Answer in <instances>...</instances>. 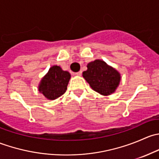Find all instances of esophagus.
<instances>
[{"label": "esophagus", "instance_id": "34e87169", "mask_svg": "<svg viewBox=\"0 0 159 159\" xmlns=\"http://www.w3.org/2000/svg\"><path fill=\"white\" fill-rule=\"evenodd\" d=\"M81 74H82V71H81V70H79V71H78V72H77V73H75V75H78V76H81Z\"/></svg>", "mask_w": 159, "mask_h": 159}]
</instances>
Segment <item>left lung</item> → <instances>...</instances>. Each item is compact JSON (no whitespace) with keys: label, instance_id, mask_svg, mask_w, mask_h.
<instances>
[{"label":"left lung","instance_id":"obj_1","mask_svg":"<svg viewBox=\"0 0 159 159\" xmlns=\"http://www.w3.org/2000/svg\"><path fill=\"white\" fill-rule=\"evenodd\" d=\"M87 67L83 77L91 89L103 95H108L115 91L121 80L116 70L101 60L90 62Z\"/></svg>","mask_w":159,"mask_h":159}]
</instances>
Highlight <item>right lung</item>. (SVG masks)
Segmentation results:
<instances>
[{
	"instance_id": "1",
	"label": "right lung",
	"mask_w": 159,
	"mask_h": 159,
	"mask_svg": "<svg viewBox=\"0 0 159 159\" xmlns=\"http://www.w3.org/2000/svg\"><path fill=\"white\" fill-rule=\"evenodd\" d=\"M70 78L69 72L54 65L50 68L47 75L42 78L38 89L48 99L54 100L66 91Z\"/></svg>"
}]
</instances>
